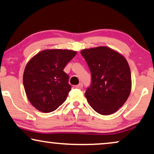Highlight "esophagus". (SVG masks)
Listing matches in <instances>:
<instances>
[{
	"instance_id": "1",
	"label": "esophagus",
	"mask_w": 154,
	"mask_h": 154,
	"mask_svg": "<svg viewBox=\"0 0 154 154\" xmlns=\"http://www.w3.org/2000/svg\"><path fill=\"white\" fill-rule=\"evenodd\" d=\"M76 87H77V89H82L83 87V85L82 83H79V85H77V86H76Z\"/></svg>"
}]
</instances>
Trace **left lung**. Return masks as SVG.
I'll return each mask as SVG.
<instances>
[{"mask_svg":"<svg viewBox=\"0 0 154 154\" xmlns=\"http://www.w3.org/2000/svg\"><path fill=\"white\" fill-rule=\"evenodd\" d=\"M91 75L85 91L87 102L102 115L114 114L123 106L131 89V70L123 55L105 46L81 51Z\"/></svg>","mask_w":154,"mask_h":154,"instance_id":"left-lung-1","label":"left lung"}]
</instances>
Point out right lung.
Masks as SVG:
<instances>
[{
    "instance_id": "add662e5",
    "label": "right lung",
    "mask_w": 154,
    "mask_h": 154,
    "mask_svg": "<svg viewBox=\"0 0 154 154\" xmlns=\"http://www.w3.org/2000/svg\"><path fill=\"white\" fill-rule=\"evenodd\" d=\"M76 54L69 50H45L31 58L23 73V85L35 108L49 113L66 100L71 86L69 76L63 70Z\"/></svg>"
}]
</instances>
